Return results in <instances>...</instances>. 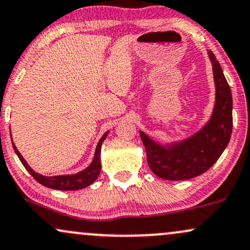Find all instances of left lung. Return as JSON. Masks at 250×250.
<instances>
[{
	"label": "left lung",
	"mask_w": 250,
	"mask_h": 250,
	"mask_svg": "<svg viewBox=\"0 0 250 250\" xmlns=\"http://www.w3.org/2000/svg\"><path fill=\"white\" fill-rule=\"evenodd\" d=\"M207 53L215 85V102L208 121L195 134L170 143H159L140 131L149 167L165 180H185L200 176L218 161L230 140L233 128L230 88L213 52Z\"/></svg>",
	"instance_id": "8db88e82"
}]
</instances>
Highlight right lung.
Listing matches in <instances>:
<instances>
[{
    "mask_svg": "<svg viewBox=\"0 0 250 250\" xmlns=\"http://www.w3.org/2000/svg\"><path fill=\"white\" fill-rule=\"evenodd\" d=\"M108 133H109V131H106V133L104 134V136L100 138V141H99L92 163L89 164L86 169H83V171H80V172L73 173V174H60V176H51V177L43 176V174L36 172V171L31 169V167L26 163L25 159L23 158V156L21 155V152L17 150L14 142H13V146H14L15 152H16V155L19 156L20 161L22 162V164L24 165V167L29 171V173L31 174L36 180H37L39 184L46 186V188H53V190L76 191V190H81V188H85L87 186L91 185L92 183L95 182L96 178L99 177V174H100L101 146H102V142L106 140ZM11 141H13V138H11Z\"/></svg>",
    "mask_w": 250,
    "mask_h": 250,
    "instance_id": "add662e5",
    "label": "right lung"
}]
</instances>
